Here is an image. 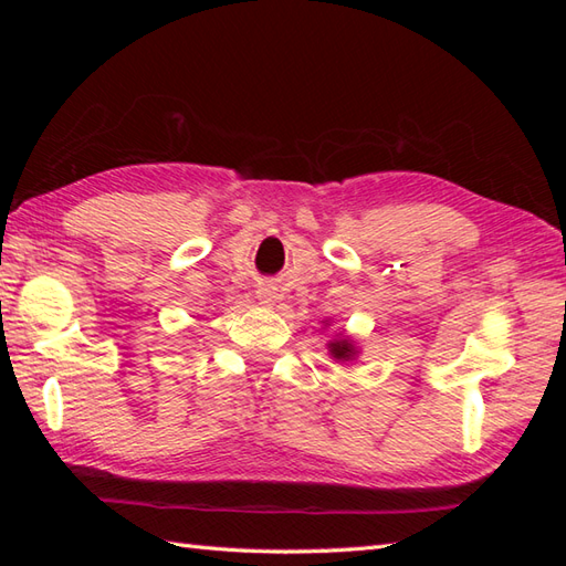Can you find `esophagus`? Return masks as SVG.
<instances>
[{"mask_svg": "<svg viewBox=\"0 0 566 566\" xmlns=\"http://www.w3.org/2000/svg\"><path fill=\"white\" fill-rule=\"evenodd\" d=\"M258 294H260V304H268V306L274 304V292L272 290H260Z\"/></svg>", "mask_w": 566, "mask_h": 566, "instance_id": "1", "label": "esophagus"}]
</instances>
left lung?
Returning a JSON list of instances; mask_svg holds the SVG:
<instances>
[{"label": "left lung", "instance_id": "1", "mask_svg": "<svg viewBox=\"0 0 566 566\" xmlns=\"http://www.w3.org/2000/svg\"><path fill=\"white\" fill-rule=\"evenodd\" d=\"M328 353L333 359H338V363H355L359 357V347L357 343L350 338V335H338V338H333L328 343Z\"/></svg>", "mask_w": 566, "mask_h": 566}]
</instances>
